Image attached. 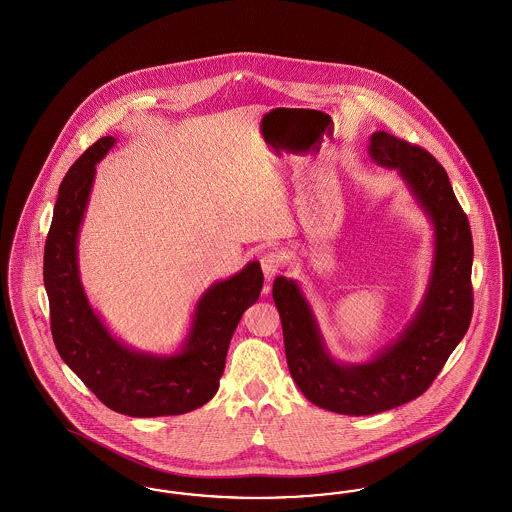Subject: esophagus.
I'll list each match as a JSON object with an SVG mask.
<instances>
[{"label": "esophagus", "mask_w": 512, "mask_h": 512, "mask_svg": "<svg viewBox=\"0 0 512 512\" xmlns=\"http://www.w3.org/2000/svg\"><path fill=\"white\" fill-rule=\"evenodd\" d=\"M260 264H262V271H264V277H266L267 283L273 281V279L277 277L279 269H281V260H279L277 254H264L262 260H260Z\"/></svg>", "instance_id": "obj_1"}]
</instances>
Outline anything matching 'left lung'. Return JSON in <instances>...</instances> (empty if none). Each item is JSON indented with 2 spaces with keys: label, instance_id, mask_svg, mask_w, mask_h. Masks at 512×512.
Masks as SVG:
<instances>
[{
  "label": "left lung",
  "instance_id": "1",
  "mask_svg": "<svg viewBox=\"0 0 512 512\" xmlns=\"http://www.w3.org/2000/svg\"><path fill=\"white\" fill-rule=\"evenodd\" d=\"M367 155L378 166L396 170L432 227L428 283L407 325L375 356L340 361L331 354L300 283L285 275L273 281L296 386L317 407L352 417L419 398L463 340L472 317V235L444 168L421 147L386 132L371 134Z\"/></svg>",
  "mask_w": 512,
  "mask_h": 512
}]
</instances>
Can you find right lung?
Returning a JSON list of instances; mask_svg holds the SVG:
<instances>
[{
	"instance_id": "add662e5",
	"label": "right lung",
	"mask_w": 512,
	"mask_h": 512,
	"mask_svg": "<svg viewBox=\"0 0 512 512\" xmlns=\"http://www.w3.org/2000/svg\"><path fill=\"white\" fill-rule=\"evenodd\" d=\"M114 145L112 135L95 141L59 187L44 254L51 333L59 356L112 411L128 417L189 413L218 392L231 336L260 298L264 273L254 260L204 290L189 331L172 354L143 352L112 334L82 285L78 239L95 166Z\"/></svg>"
}]
</instances>
